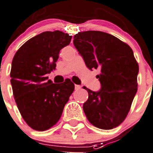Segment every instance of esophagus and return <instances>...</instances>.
I'll return each mask as SVG.
<instances>
[{
	"label": "esophagus",
	"mask_w": 153,
	"mask_h": 153,
	"mask_svg": "<svg viewBox=\"0 0 153 153\" xmlns=\"http://www.w3.org/2000/svg\"><path fill=\"white\" fill-rule=\"evenodd\" d=\"M80 85H77V84H76L75 85V90H79V89H80Z\"/></svg>",
	"instance_id": "obj_1"
}]
</instances>
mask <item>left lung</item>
Wrapping results in <instances>:
<instances>
[{
  "label": "left lung",
  "instance_id": "1",
  "mask_svg": "<svg viewBox=\"0 0 153 153\" xmlns=\"http://www.w3.org/2000/svg\"><path fill=\"white\" fill-rule=\"evenodd\" d=\"M73 44L89 69H99V91L88 92L83 105L88 120L94 126L111 129L126 118L137 91L139 66L134 52L114 35L88 30L74 35Z\"/></svg>",
  "mask_w": 153,
  "mask_h": 153
}]
</instances>
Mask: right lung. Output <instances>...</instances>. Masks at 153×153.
Segmentation results:
<instances>
[{
	"label": "right lung",
	"instance_id": "right-lung-1",
	"mask_svg": "<svg viewBox=\"0 0 153 153\" xmlns=\"http://www.w3.org/2000/svg\"><path fill=\"white\" fill-rule=\"evenodd\" d=\"M71 39L60 30L45 31L27 41L13 57L10 73L13 96L22 118L33 129L44 131L55 125L74 91L69 79L53 84L46 76L56 69L60 51Z\"/></svg>",
	"mask_w": 153,
	"mask_h": 153
}]
</instances>
